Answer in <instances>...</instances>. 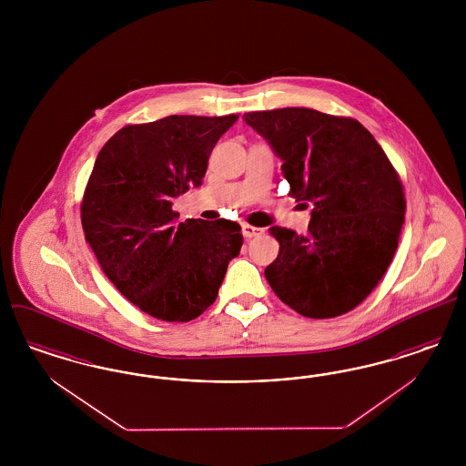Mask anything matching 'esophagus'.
Listing matches in <instances>:
<instances>
[{
  "label": "esophagus",
  "instance_id": "esophagus-1",
  "mask_svg": "<svg viewBox=\"0 0 466 466\" xmlns=\"http://www.w3.org/2000/svg\"><path fill=\"white\" fill-rule=\"evenodd\" d=\"M266 230L260 228V227H253L249 223H243V236L246 239H251V238H257V236H262Z\"/></svg>",
  "mask_w": 466,
  "mask_h": 466
}]
</instances>
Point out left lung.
Instances as JSON below:
<instances>
[{
  "label": "left lung",
  "mask_w": 466,
  "mask_h": 466,
  "mask_svg": "<svg viewBox=\"0 0 466 466\" xmlns=\"http://www.w3.org/2000/svg\"><path fill=\"white\" fill-rule=\"evenodd\" d=\"M283 160L289 196L312 204L308 234L270 227L274 293L314 319L355 309L391 264L405 220L399 173L358 120L310 108L244 113Z\"/></svg>",
  "instance_id": "obj_1"
}]
</instances>
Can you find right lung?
<instances>
[{"mask_svg":"<svg viewBox=\"0 0 466 466\" xmlns=\"http://www.w3.org/2000/svg\"><path fill=\"white\" fill-rule=\"evenodd\" d=\"M238 118L169 115L126 126L97 154L80 206L86 239L116 289L157 319L200 316L241 251L239 223L177 222L173 211Z\"/></svg>","mask_w":466,"mask_h":466,"instance_id":"right-lung-1","label":"right lung"}]
</instances>
